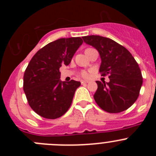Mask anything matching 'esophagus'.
<instances>
[{"mask_svg":"<svg viewBox=\"0 0 156 156\" xmlns=\"http://www.w3.org/2000/svg\"><path fill=\"white\" fill-rule=\"evenodd\" d=\"M88 83L87 80H82V81H81V83H82V84H83V83Z\"/></svg>","mask_w":156,"mask_h":156,"instance_id":"obj_1","label":"esophagus"}]
</instances>
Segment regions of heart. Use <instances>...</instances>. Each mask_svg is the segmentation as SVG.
<instances>
[{
	"instance_id": "obj_1",
	"label": "heart",
	"mask_w": 156,
	"mask_h": 156,
	"mask_svg": "<svg viewBox=\"0 0 156 156\" xmlns=\"http://www.w3.org/2000/svg\"><path fill=\"white\" fill-rule=\"evenodd\" d=\"M92 73H93V70H90V71H83L82 72V75L83 77H84V78H90V76H91Z\"/></svg>"
}]
</instances>
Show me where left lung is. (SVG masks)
I'll return each mask as SVG.
<instances>
[{"label": "left lung", "mask_w": 156, "mask_h": 156, "mask_svg": "<svg viewBox=\"0 0 156 156\" xmlns=\"http://www.w3.org/2000/svg\"><path fill=\"white\" fill-rule=\"evenodd\" d=\"M83 39L98 51L101 60L99 72L109 78L108 83L96 81L98 89L94 95L96 103L110 113L126 110L136 101L142 86L138 64L126 48L113 40L95 35Z\"/></svg>", "instance_id": "left-lung-1"}]
</instances>
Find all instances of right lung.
<instances>
[{
  "label": "right lung",
  "instance_id": "add662e5",
  "mask_svg": "<svg viewBox=\"0 0 156 156\" xmlns=\"http://www.w3.org/2000/svg\"><path fill=\"white\" fill-rule=\"evenodd\" d=\"M83 44L80 37L61 38L40 49L23 76V90L32 109L46 119H57L68 111L80 82L60 80L62 66H68Z\"/></svg>",
  "mask_w": 156,
  "mask_h": 156
}]
</instances>
